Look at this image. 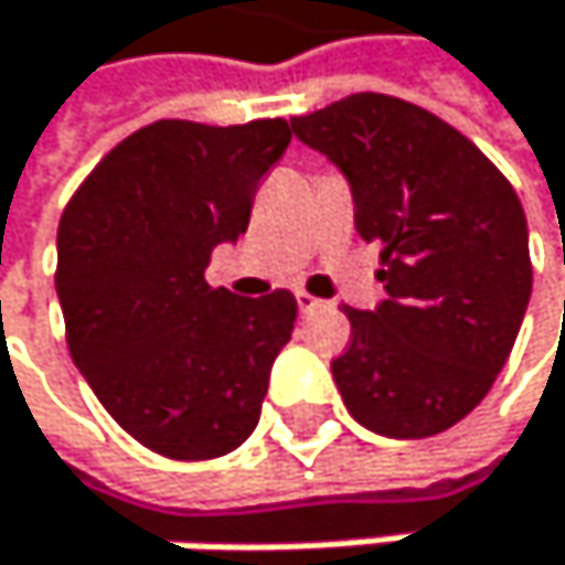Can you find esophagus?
Returning a JSON list of instances; mask_svg holds the SVG:
<instances>
[{"mask_svg": "<svg viewBox=\"0 0 565 565\" xmlns=\"http://www.w3.org/2000/svg\"><path fill=\"white\" fill-rule=\"evenodd\" d=\"M295 301H298V311L301 315H311V311H318L324 301H318L315 295H308V291H295Z\"/></svg>", "mask_w": 565, "mask_h": 565, "instance_id": "esophagus-1", "label": "esophagus"}]
</instances>
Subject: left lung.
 Masks as SVG:
<instances>
[{
  "label": "left lung",
  "mask_w": 565,
  "mask_h": 565,
  "mask_svg": "<svg viewBox=\"0 0 565 565\" xmlns=\"http://www.w3.org/2000/svg\"><path fill=\"white\" fill-rule=\"evenodd\" d=\"M349 182L355 230L380 244L386 301L345 308L332 362L349 414L373 434L434 437L488 396L532 295L529 226L509 179L424 107L352 94L291 118Z\"/></svg>",
  "instance_id": "left-lung-1"
}]
</instances>
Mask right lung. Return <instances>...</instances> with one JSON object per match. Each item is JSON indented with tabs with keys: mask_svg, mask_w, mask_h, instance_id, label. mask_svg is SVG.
<instances>
[{
	"mask_svg": "<svg viewBox=\"0 0 565 565\" xmlns=\"http://www.w3.org/2000/svg\"><path fill=\"white\" fill-rule=\"evenodd\" d=\"M288 141L280 118L156 121L107 151L60 216L71 355L107 414L166 458H220L260 420L298 301L213 288L206 267L247 233L257 182Z\"/></svg>",
	"mask_w": 565,
	"mask_h": 565,
	"instance_id": "add662e5",
	"label": "right lung"
}]
</instances>
